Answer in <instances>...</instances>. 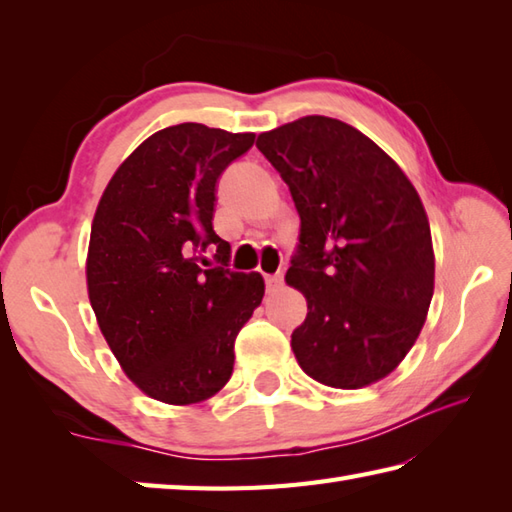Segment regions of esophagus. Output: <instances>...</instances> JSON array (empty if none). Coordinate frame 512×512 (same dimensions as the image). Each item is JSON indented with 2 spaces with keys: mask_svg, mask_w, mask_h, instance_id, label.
Wrapping results in <instances>:
<instances>
[{
  "mask_svg": "<svg viewBox=\"0 0 512 512\" xmlns=\"http://www.w3.org/2000/svg\"><path fill=\"white\" fill-rule=\"evenodd\" d=\"M281 284H284V275H281V273H277V275H266V288H268V292L279 290Z\"/></svg>",
  "mask_w": 512,
  "mask_h": 512,
  "instance_id": "obj_1",
  "label": "esophagus"
}]
</instances>
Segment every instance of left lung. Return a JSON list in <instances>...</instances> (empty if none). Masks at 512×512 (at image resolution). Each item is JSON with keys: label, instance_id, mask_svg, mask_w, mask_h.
<instances>
[{"label": "left lung", "instance_id": "obj_1", "mask_svg": "<svg viewBox=\"0 0 512 512\" xmlns=\"http://www.w3.org/2000/svg\"><path fill=\"white\" fill-rule=\"evenodd\" d=\"M301 217L286 273L308 314L292 352L310 378L361 389L394 372L427 319L436 279L418 191L372 138L328 116L257 136Z\"/></svg>", "mask_w": 512, "mask_h": 512}]
</instances>
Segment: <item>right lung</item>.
Listing matches in <instances>:
<instances>
[{
	"mask_svg": "<svg viewBox=\"0 0 512 512\" xmlns=\"http://www.w3.org/2000/svg\"><path fill=\"white\" fill-rule=\"evenodd\" d=\"M255 134L182 123L151 134L116 169L96 206L88 297L116 361L149 398L209 400L233 374L235 339L264 299L259 273L224 268L213 231L215 184ZM215 243L223 262L199 268Z\"/></svg>",
	"mask_w": 512,
	"mask_h": 512,
	"instance_id": "obj_1",
	"label": "right lung"
}]
</instances>
